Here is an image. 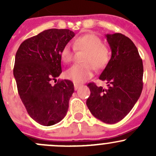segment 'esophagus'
Returning a JSON list of instances; mask_svg holds the SVG:
<instances>
[{"mask_svg":"<svg viewBox=\"0 0 156 156\" xmlns=\"http://www.w3.org/2000/svg\"><path fill=\"white\" fill-rule=\"evenodd\" d=\"M79 87H80L79 84H74V88H75V90H78V88H79Z\"/></svg>","mask_w":156,"mask_h":156,"instance_id":"esophagus-1","label":"esophagus"}]
</instances>
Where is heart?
Returning a JSON list of instances; mask_svg holds the SVG:
<instances>
[{"instance_id":"1","label":"heart","mask_w":156,"mask_h":156,"mask_svg":"<svg viewBox=\"0 0 156 156\" xmlns=\"http://www.w3.org/2000/svg\"><path fill=\"white\" fill-rule=\"evenodd\" d=\"M74 49L85 52L81 65H75L66 72L67 79L75 83H82L94 75V67L97 70L104 69L110 60L109 48L102 43L100 37L92 33L78 36L73 42ZM62 60L69 63L73 59V50L66 45L60 52Z\"/></svg>"}]
</instances>
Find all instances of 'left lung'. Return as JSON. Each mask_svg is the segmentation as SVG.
<instances>
[{"label":"left lung","instance_id":"obj_1","mask_svg":"<svg viewBox=\"0 0 156 156\" xmlns=\"http://www.w3.org/2000/svg\"><path fill=\"white\" fill-rule=\"evenodd\" d=\"M106 37L112 56L100 79L106 81L108 87L89 83L90 95L86 104L94 117L104 123L115 124L130 112L140 97L144 66L137 48L129 37L121 33Z\"/></svg>","mask_w":156,"mask_h":156}]
</instances>
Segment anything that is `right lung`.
I'll return each mask as SVG.
<instances>
[{"label": "right lung", "mask_w": 156, "mask_h": 156, "mask_svg": "<svg viewBox=\"0 0 156 156\" xmlns=\"http://www.w3.org/2000/svg\"><path fill=\"white\" fill-rule=\"evenodd\" d=\"M69 29H51L26 39L16 53L13 75L30 117L44 126L60 122L74 92L69 80L51 81L62 73L60 52L75 36Z\"/></svg>", "instance_id": "1"}]
</instances>
